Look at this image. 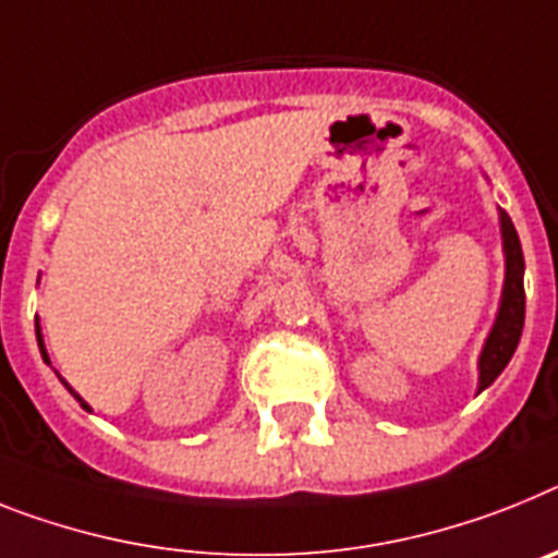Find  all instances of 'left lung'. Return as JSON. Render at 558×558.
<instances>
[{
  "label": "left lung",
  "instance_id": "left-lung-1",
  "mask_svg": "<svg viewBox=\"0 0 558 558\" xmlns=\"http://www.w3.org/2000/svg\"><path fill=\"white\" fill-rule=\"evenodd\" d=\"M499 221H502L505 246V289L499 315H496L494 329L480 354V391L488 388L508 366L519 345V337H522V326H525V280H522L525 278V255H522V243H519L508 213L499 215Z\"/></svg>",
  "mask_w": 558,
  "mask_h": 558
}]
</instances>
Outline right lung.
I'll return each instance as SVG.
<instances>
[{"label": "right lung", "instance_id": "right-lung-1", "mask_svg": "<svg viewBox=\"0 0 558 558\" xmlns=\"http://www.w3.org/2000/svg\"><path fill=\"white\" fill-rule=\"evenodd\" d=\"M36 340H39V349H41V357H45V360H48V354H45V345H41V335H39V326H36ZM62 383H64V380H62ZM64 386H68V383H64ZM68 391H70V395H73V397H76V400H78V402H82V405H84V409H90V405H87V402H84V400H82V397H78V395H76V391H73V388H70V386H68Z\"/></svg>", "mask_w": 558, "mask_h": 558}]
</instances>
